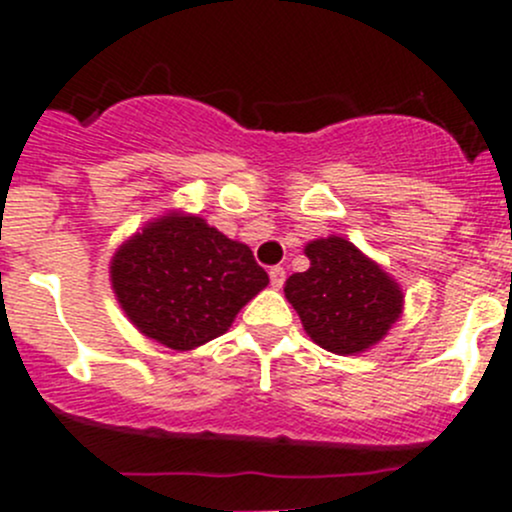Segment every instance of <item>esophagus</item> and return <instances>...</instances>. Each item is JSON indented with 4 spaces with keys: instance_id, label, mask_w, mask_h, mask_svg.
Listing matches in <instances>:
<instances>
[{
    "instance_id": "esophagus-1",
    "label": "esophagus",
    "mask_w": 512,
    "mask_h": 512,
    "mask_svg": "<svg viewBox=\"0 0 512 512\" xmlns=\"http://www.w3.org/2000/svg\"><path fill=\"white\" fill-rule=\"evenodd\" d=\"M270 282H272V287L280 289L282 285H285V270H282V267H272V270H270Z\"/></svg>"
}]
</instances>
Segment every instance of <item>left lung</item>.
<instances>
[{"instance_id":"8db88e82","label":"left lung","mask_w":512,"mask_h":512,"mask_svg":"<svg viewBox=\"0 0 512 512\" xmlns=\"http://www.w3.org/2000/svg\"><path fill=\"white\" fill-rule=\"evenodd\" d=\"M307 272H294L285 297L314 344L332 354H361L379 344L404 312L394 277L344 237L307 242Z\"/></svg>"}]
</instances>
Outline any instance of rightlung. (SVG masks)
I'll use <instances>...</instances> for the list:
<instances>
[{
    "mask_svg": "<svg viewBox=\"0 0 512 512\" xmlns=\"http://www.w3.org/2000/svg\"><path fill=\"white\" fill-rule=\"evenodd\" d=\"M267 282L250 247L178 210L143 225L111 260V287L126 317L175 352L225 334Z\"/></svg>",
    "mask_w": 512,
    "mask_h": 512,
    "instance_id": "obj_1",
    "label": "right lung"
}]
</instances>
